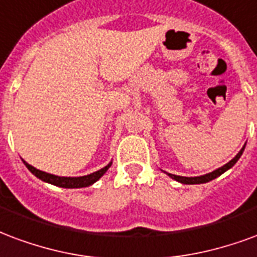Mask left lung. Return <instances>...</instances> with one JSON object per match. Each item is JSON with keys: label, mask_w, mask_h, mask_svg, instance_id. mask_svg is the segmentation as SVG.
Returning <instances> with one entry per match:
<instances>
[{"label": "left lung", "mask_w": 257, "mask_h": 257, "mask_svg": "<svg viewBox=\"0 0 257 257\" xmlns=\"http://www.w3.org/2000/svg\"><path fill=\"white\" fill-rule=\"evenodd\" d=\"M244 149H245V145H244V148H242V149L238 152V155L234 157L233 160H230L227 164H224L223 167H220V168H218V170H215V171L209 172V174H207V175H201V177H193V178L179 177V175H172V174H168V175H170L172 179H175V181H178V182H181V183H185V185H197V183L209 182V181H212V179H215V178H218L219 175H222L224 171H227L228 168L233 167L234 164L238 162V159L241 157V155H242Z\"/></svg>", "instance_id": "obj_1"}]
</instances>
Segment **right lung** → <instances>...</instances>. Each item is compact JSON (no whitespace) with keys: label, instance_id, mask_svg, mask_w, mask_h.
<instances>
[{"label":"right lung","instance_id":"right-lung-1","mask_svg":"<svg viewBox=\"0 0 257 257\" xmlns=\"http://www.w3.org/2000/svg\"><path fill=\"white\" fill-rule=\"evenodd\" d=\"M23 163L26 164V167L29 168L30 171L33 172L34 175L39 179H42L45 182L52 183V185H56V186H60V188H67V189H74V188H86V186H90L93 185L95 181H98L104 174L106 172V170L110 167V163L106 166V167L101 168L98 171L93 172L90 175H85V177H78V178H69V177H56V175H52V174H48V172L39 171L33 166H30L29 163H26L23 160Z\"/></svg>","mask_w":257,"mask_h":257}]
</instances>
